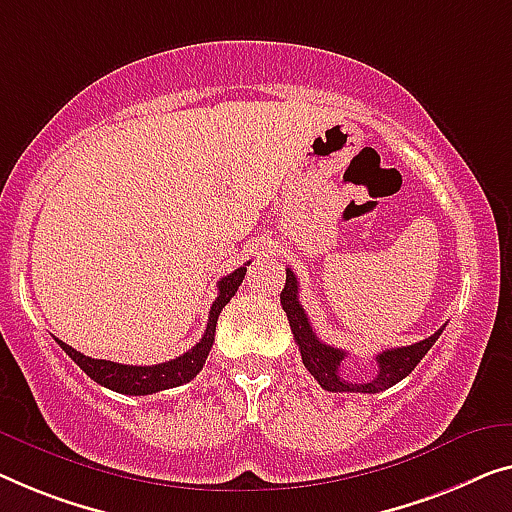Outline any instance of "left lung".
<instances>
[{
  "label": "left lung",
  "instance_id": "left-lung-1",
  "mask_svg": "<svg viewBox=\"0 0 512 512\" xmlns=\"http://www.w3.org/2000/svg\"><path fill=\"white\" fill-rule=\"evenodd\" d=\"M282 310L287 312L289 326H292L294 340L299 345V352L303 358V365L308 368L312 377L319 381V386L326 388L331 393H381L386 388H391L409 375L418 363L423 361V356L430 352V347L437 342V338L444 331V326L437 333H432L430 338H425L416 345L398 347V349H386V352L377 354V375L365 384H354L340 377V363L345 361L347 352L326 345L315 335L310 326V319L305 315L303 305L299 301V282L292 269H287L285 289L280 292Z\"/></svg>",
  "mask_w": 512,
  "mask_h": 512
}]
</instances>
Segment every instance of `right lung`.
Wrapping results in <instances>:
<instances>
[{"label": "right lung", "instance_id": "add662e5", "mask_svg": "<svg viewBox=\"0 0 512 512\" xmlns=\"http://www.w3.org/2000/svg\"><path fill=\"white\" fill-rule=\"evenodd\" d=\"M246 266H239V269L232 271L230 276L218 280V296L209 310L207 331H204L202 340L197 342L193 349H188L186 354L172 358V361H165L158 365H124V363L103 361V358H91V356L80 354L78 349L68 347L66 342H61L59 338H55L57 345L64 349V352L80 365V370H85L96 384L110 388V391H117L124 395H151V393L167 391V388L186 384V381L197 377V372L202 370L204 361H207L213 338H216V324H218L220 310L230 303V299L236 294V289H239L243 276H246Z\"/></svg>", "mask_w": 512, "mask_h": 512}]
</instances>
